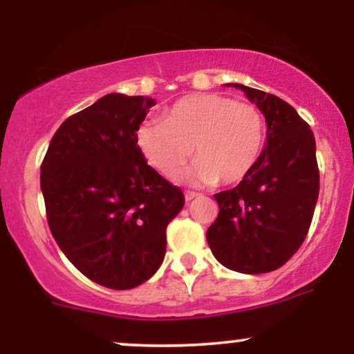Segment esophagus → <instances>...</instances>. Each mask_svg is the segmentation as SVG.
<instances>
[{
	"label": "esophagus",
	"mask_w": 354,
	"mask_h": 354,
	"mask_svg": "<svg viewBox=\"0 0 354 354\" xmlns=\"http://www.w3.org/2000/svg\"><path fill=\"white\" fill-rule=\"evenodd\" d=\"M198 196H200V194L194 193V191H185V200H186V201L194 200V198H198Z\"/></svg>",
	"instance_id": "obj_1"
}]
</instances>
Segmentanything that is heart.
I'll list each match as a JSON object with an SVG mask.
<instances>
[{
  "instance_id": "1",
  "label": "heart",
  "mask_w": 354,
  "mask_h": 354,
  "mask_svg": "<svg viewBox=\"0 0 354 354\" xmlns=\"http://www.w3.org/2000/svg\"><path fill=\"white\" fill-rule=\"evenodd\" d=\"M265 133V116L256 104L218 93H196L178 100L163 121L138 126L136 146L146 163L169 180L181 173L193 153L196 163L185 180L234 185L254 168Z\"/></svg>"
}]
</instances>
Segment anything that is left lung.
I'll return each mask as SVG.
<instances>
[{
  "instance_id": "obj_1",
  "label": "left lung",
  "mask_w": 354,
  "mask_h": 354,
  "mask_svg": "<svg viewBox=\"0 0 354 354\" xmlns=\"http://www.w3.org/2000/svg\"><path fill=\"white\" fill-rule=\"evenodd\" d=\"M233 86L265 115L266 146L238 186L214 194L219 213L206 239L223 266L270 273L298 251L310 230L319 193L315 135L286 101L245 84Z\"/></svg>"
}]
</instances>
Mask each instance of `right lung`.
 <instances>
[{
  "label": "right lung",
  "instance_id": "1",
  "mask_svg": "<svg viewBox=\"0 0 354 354\" xmlns=\"http://www.w3.org/2000/svg\"><path fill=\"white\" fill-rule=\"evenodd\" d=\"M154 100L120 93L63 121L41 163L53 238L91 281L131 290L161 266L166 226L185 206L146 163L136 129Z\"/></svg>",
  "mask_w": 354,
  "mask_h": 354
}]
</instances>
